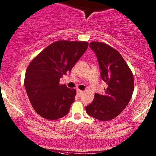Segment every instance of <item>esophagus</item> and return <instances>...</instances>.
<instances>
[{
    "label": "esophagus",
    "mask_w": 156,
    "mask_h": 156,
    "mask_svg": "<svg viewBox=\"0 0 156 156\" xmlns=\"http://www.w3.org/2000/svg\"><path fill=\"white\" fill-rule=\"evenodd\" d=\"M76 94H77L79 97L82 96V95L83 94V91H82V90H80V89H77L76 90Z\"/></svg>",
    "instance_id": "obj_1"
}]
</instances>
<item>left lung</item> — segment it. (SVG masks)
Listing matches in <instances>:
<instances>
[{"mask_svg":"<svg viewBox=\"0 0 156 156\" xmlns=\"http://www.w3.org/2000/svg\"><path fill=\"white\" fill-rule=\"evenodd\" d=\"M89 46L96 53L101 77L107 83L105 94H95L87 113L101 121H108L118 116L132 98L134 88L133 74L120 53L109 45L93 41Z\"/></svg>","mask_w":156,"mask_h":156,"instance_id":"8db88e82","label":"left lung"}]
</instances>
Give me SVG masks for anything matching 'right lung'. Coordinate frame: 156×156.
Here are the masks:
<instances>
[{
	"mask_svg": "<svg viewBox=\"0 0 156 156\" xmlns=\"http://www.w3.org/2000/svg\"><path fill=\"white\" fill-rule=\"evenodd\" d=\"M88 45L86 41H58L29 63L24 87L31 105L40 116L55 120L68 113L76 90L60 84V79L71 71Z\"/></svg>",
	"mask_w": 156,
	"mask_h": 156,
	"instance_id": "1",
	"label": "right lung"
}]
</instances>
